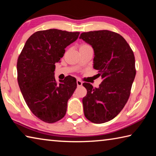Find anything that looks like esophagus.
<instances>
[{
    "label": "esophagus",
    "instance_id": "obj_1",
    "mask_svg": "<svg viewBox=\"0 0 156 156\" xmlns=\"http://www.w3.org/2000/svg\"><path fill=\"white\" fill-rule=\"evenodd\" d=\"M76 83H77L78 87H80V86L83 85V83H82V82L80 80H77V81H76Z\"/></svg>",
    "mask_w": 156,
    "mask_h": 156
}]
</instances>
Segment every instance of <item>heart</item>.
<instances>
[{
  "instance_id": "obj_1",
  "label": "heart",
  "mask_w": 156,
  "mask_h": 156,
  "mask_svg": "<svg viewBox=\"0 0 156 156\" xmlns=\"http://www.w3.org/2000/svg\"><path fill=\"white\" fill-rule=\"evenodd\" d=\"M88 46H89L88 44H82V45L80 47V48H83V47H88Z\"/></svg>"
}]
</instances>
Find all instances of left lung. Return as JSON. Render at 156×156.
<instances>
[{
    "label": "left lung",
    "mask_w": 156,
    "mask_h": 156,
    "mask_svg": "<svg viewBox=\"0 0 156 156\" xmlns=\"http://www.w3.org/2000/svg\"><path fill=\"white\" fill-rule=\"evenodd\" d=\"M80 39L93 47L94 68L102 78L98 88L83 84L87 91L83 98L84 115L94 123L106 122L122 111L130 96L136 73L133 52L122 36L109 30L82 33Z\"/></svg>",
    "instance_id": "obj_1"
}]
</instances>
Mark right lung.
<instances>
[{
	"label": "right lung",
	"mask_w": 156,
	"mask_h": 156,
	"mask_svg": "<svg viewBox=\"0 0 156 156\" xmlns=\"http://www.w3.org/2000/svg\"><path fill=\"white\" fill-rule=\"evenodd\" d=\"M79 34L56 29L36 31L26 41L18 58L21 93L31 112L45 122H56L64 117L68 100L77 87L76 78L71 76L58 83L54 71L65 49Z\"/></svg>",
	"instance_id": "obj_1"
}]
</instances>
